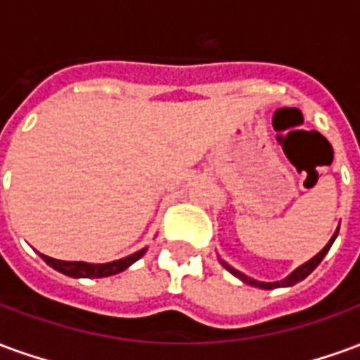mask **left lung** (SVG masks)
<instances>
[{"mask_svg":"<svg viewBox=\"0 0 360 360\" xmlns=\"http://www.w3.org/2000/svg\"><path fill=\"white\" fill-rule=\"evenodd\" d=\"M338 233H340V226H338V229H335V233L332 235V239L328 241V245H326L324 249L318 252L316 257H312L309 262H304V264H301L299 268H295V270L291 271V274H289L287 278L279 279V281H258V279H252V278H249V276H245L243 271L235 270L233 266H229L226 260H221L219 257H218V260H219V264L224 266V268H226L229 274H233L235 278H239L243 283H247V285L260 287V289H278V287H291V285H295V283L302 281V279L307 278V276H310V274H312V270H314V268H316V266L320 264L322 260H324V257L328 255V250H330V247L333 245V241H335Z\"/></svg>","mask_w":360,"mask_h":360,"instance_id":"1","label":"left lung"}]
</instances>
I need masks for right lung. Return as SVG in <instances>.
<instances>
[{
    "mask_svg": "<svg viewBox=\"0 0 360 360\" xmlns=\"http://www.w3.org/2000/svg\"><path fill=\"white\" fill-rule=\"evenodd\" d=\"M148 250V247L136 250L133 255H129L125 258H119L113 262H105V264H90V262H69V260H58V258H50L46 255H40L44 258V262L51 266L53 270L65 274L69 278H108V276H115L119 271L127 270L129 266L134 264L139 258Z\"/></svg>",
    "mask_w": 360,
    "mask_h": 360,
    "instance_id": "obj_1",
    "label": "right lung"
}]
</instances>
